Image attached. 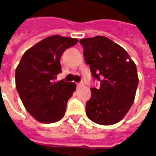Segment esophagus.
<instances>
[{
	"label": "esophagus",
	"mask_w": 156,
	"mask_h": 156,
	"mask_svg": "<svg viewBox=\"0 0 156 156\" xmlns=\"http://www.w3.org/2000/svg\"><path fill=\"white\" fill-rule=\"evenodd\" d=\"M83 85V83H77V88H81Z\"/></svg>",
	"instance_id": "34e87169"
}]
</instances>
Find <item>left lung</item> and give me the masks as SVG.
<instances>
[{"instance_id": "obj_1", "label": "left lung", "mask_w": 156, "mask_h": 156, "mask_svg": "<svg viewBox=\"0 0 156 156\" xmlns=\"http://www.w3.org/2000/svg\"><path fill=\"white\" fill-rule=\"evenodd\" d=\"M86 63L100 88H91L86 115L96 124H115L133 105L139 78L136 65L119 45L106 37L81 39Z\"/></svg>"}]
</instances>
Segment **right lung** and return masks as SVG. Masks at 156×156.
<instances>
[{
    "label": "right lung",
    "mask_w": 156,
    "mask_h": 156,
    "mask_svg": "<svg viewBox=\"0 0 156 156\" xmlns=\"http://www.w3.org/2000/svg\"><path fill=\"white\" fill-rule=\"evenodd\" d=\"M77 42L76 38L48 37L26 51L16 67V88L24 107L36 120L50 124L64 116L76 84L55 80L62 72L63 51Z\"/></svg>",
    "instance_id": "1"
}]
</instances>
